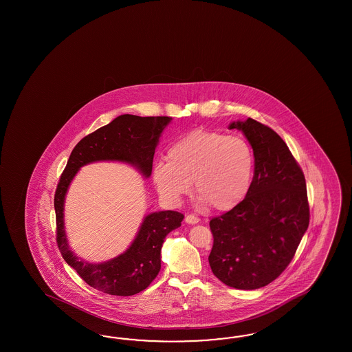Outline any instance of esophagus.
<instances>
[{
	"label": "esophagus",
	"mask_w": 352,
	"mask_h": 352,
	"mask_svg": "<svg viewBox=\"0 0 352 352\" xmlns=\"http://www.w3.org/2000/svg\"><path fill=\"white\" fill-rule=\"evenodd\" d=\"M184 221L188 224H196L199 223L200 219H199L196 215H193V214H187L186 218H184Z\"/></svg>",
	"instance_id": "obj_1"
}]
</instances>
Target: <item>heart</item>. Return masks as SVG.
<instances>
[{
  "label": "heart",
  "mask_w": 352,
  "mask_h": 352,
  "mask_svg": "<svg viewBox=\"0 0 352 352\" xmlns=\"http://www.w3.org/2000/svg\"><path fill=\"white\" fill-rule=\"evenodd\" d=\"M168 161L153 166V181L164 199L179 203L191 191L213 210L241 203L250 188L254 155L245 139L217 130H193L175 140Z\"/></svg>",
  "instance_id": "b5f03b06"
}]
</instances>
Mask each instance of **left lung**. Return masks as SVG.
<instances>
[{"label": "left lung", "instance_id": "obj_1", "mask_svg": "<svg viewBox=\"0 0 352 352\" xmlns=\"http://www.w3.org/2000/svg\"><path fill=\"white\" fill-rule=\"evenodd\" d=\"M230 129L245 134L254 155V175L245 199L210 219L214 275L234 289L266 287L280 276L307 231L309 206L305 174L287 143L253 118Z\"/></svg>", "mask_w": 352, "mask_h": 352}]
</instances>
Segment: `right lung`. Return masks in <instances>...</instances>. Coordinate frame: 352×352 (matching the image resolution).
Masks as SVG:
<instances>
[{
  "label": "right lung",
  "mask_w": 352,
  "mask_h": 352,
  "mask_svg": "<svg viewBox=\"0 0 352 352\" xmlns=\"http://www.w3.org/2000/svg\"><path fill=\"white\" fill-rule=\"evenodd\" d=\"M170 120L168 116H118L76 144L59 178L54 195L56 244L64 261L75 268L87 285L99 292L128 297L148 288L160 272L164 239L181 226L184 215L174 210L149 214L140 226L135 240L124 254L100 265H91L80 261L67 244L63 205L68 186L77 170L93 161H125L137 166L148 178L152 173L155 148L162 130Z\"/></svg>",
  "instance_id": "add662e5"
}]
</instances>
